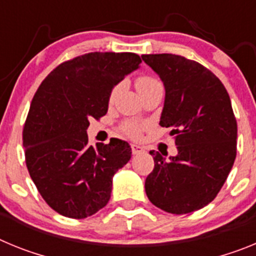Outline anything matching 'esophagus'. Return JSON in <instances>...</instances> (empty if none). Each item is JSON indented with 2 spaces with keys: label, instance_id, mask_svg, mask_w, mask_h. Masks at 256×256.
<instances>
[{
  "label": "esophagus",
  "instance_id": "obj_1",
  "mask_svg": "<svg viewBox=\"0 0 256 256\" xmlns=\"http://www.w3.org/2000/svg\"><path fill=\"white\" fill-rule=\"evenodd\" d=\"M130 148H132V154L133 155H140V154L144 152V148H141L140 144H130Z\"/></svg>",
  "mask_w": 256,
  "mask_h": 256
}]
</instances>
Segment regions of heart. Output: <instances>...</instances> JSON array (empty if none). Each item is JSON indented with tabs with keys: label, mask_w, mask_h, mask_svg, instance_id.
<instances>
[{
	"label": "heart",
	"mask_w": 256,
	"mask_h": 256,
	"mask_svg": "<svg viewBox=\"0 0 256 256\" xmlns=\"http://www.w3.org/2000/svg\"><path fill=\"white\" fill-rule=\"evenodd\" d=\"M136 88H137V91H138L140 94L142 96V94H148V92L150 91H154V90L162 88V83H160L156 78H154V76H141L137 78V80H136ZM118 92H119V86H115L112 90V92H110V101L114 100ZM144 124L134 120H126L120 126L122 132H123L124 134L128 136V137H132V138H138L140 136H141L142 130H144Z\"/></svg>",
	"instance_id": "1"
}]
</instances>
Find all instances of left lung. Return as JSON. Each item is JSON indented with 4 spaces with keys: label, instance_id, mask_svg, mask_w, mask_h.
Segmentation results:
<instances>
[{
    "label": "left lung",
    "instance_id": "obj_1",
    "mask_svg": "<svg viewBox=\"0 0 256 256\" xmlns=\"http://www.w3.org/2000/svg\"><path fill=\"white\" fill-rule=\"evenodd\" d=\"M164 83L160 126L170 128L177 156L154 155L144 190L155 206L187 214L206 206L224 184L236 159L237 123L227 90L194 60L172 54L142 55Z\"/></svg>",
    "mask_w": 256,
    "mask_h": 256
}]
</instances>
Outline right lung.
<instances>
[{
    "label": "right lung",
    "mask_w": 256,
    "mask_h": 256,
    "mask_svg": "<svg viewBox=\"0 0 256 256\" xmlns=\"http://www.w3.org/2000/svg\"><path fill=\"white\" fill-rule=\"evenodd\" d=\"M141 62L132 52H90L58 65L38 87L22 146L38 192L61 216L87 218L110 200L112 177L132 150L118 138L91 146L87 128L108 112L114 86Z\"/></svg>",
    "instance_id": "right-lung-1"
}]
</instances>
